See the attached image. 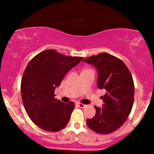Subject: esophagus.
Wrapping results in <instances>:
<instances>
[{
	"instance_id": "obj_1",
	"label": "esophagus",
	"mask_w": 154,
	"mask_h": 154,
	"mask_svg": "<svg viewBox=\"0 0 154 154\" xmlns=\"http://www.w3.org/2000/svg\"><path fill=\"white\" fill-rule=\"evenodd\" d=\"M76 105H77L79 107H80V108H85V107L87 106V105L83 104H82V103H80V102L76 103Z\"/></svg>"
}]
</instances>
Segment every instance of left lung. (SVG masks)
<instances>
[{
	"label": "left lung",
	"instance_id": "8db88e82",
	"mask_svg": "<svg viewBox=\"0 0 154 154\" xmlns=\"http://www.w3.org/2000/svg\"><path fill=\"white\" fill-rule=\"evenodd\" d=\"M97 69V87L106 90L103 108L95 106L96 113L87 123L101 134H110L122 126L130 114L134 97L132 75L122 60L108 53H100L83 60Z\"/></svg>",
	"mask_w": 154,
	"mask_h": 154
}]
</instances>
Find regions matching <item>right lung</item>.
Wrapping results in <instances>:
<instances>
[{"label": "right lung", "instance_id": "1", "mask_svg": "<svg viewBox=\"0 0 154 154\" xmlns=\"http://www.w3.org/2000/svg\"><path fill=\"white\" fill-rule=\"evenodd\" d=\"M82 59L47 50L27 65L21 81L22 98L27 115L41 129L55 132L67 125L74 103L55 99L54 90L65 74Z\"/></svg>", "mask_w": 154, "mask_h": 154}]
</instances>
